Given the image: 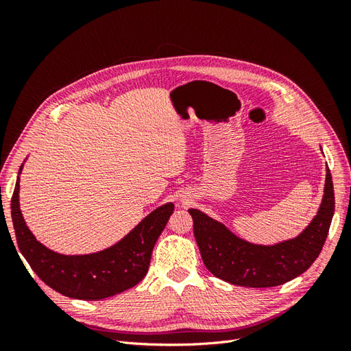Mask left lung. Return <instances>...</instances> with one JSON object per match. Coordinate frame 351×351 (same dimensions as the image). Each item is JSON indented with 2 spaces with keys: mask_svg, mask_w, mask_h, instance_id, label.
Instances as JSON below:
<instances>
[{
  "mask_svg": "<svg viewBox=\"0 0 351 351\" xmlns=\"http://www.w3.org/2000/svg\"><path fill=\"white\" fill-rule=\"evenodd\" d=\"M332 177L326 168L324 197L315 218L299 236L271 246L237 237L222 222L199 209H189L205 267L230 284L265 289L281 285L309 269L319 256L334 217Z\"/></svg>",
  "mask_w": 351,
  "mask_h": 351,
  "instance_id": "left-lung-1",
  "label": "left lung"
}]
</instances>
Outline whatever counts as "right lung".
Returning <instances> with one entry per match:
<instances>
[{
    "mask_svg": "<svg viewBox=\"0 0 351 351\" xmlns=\"http://www.w3.org/2000/svg\"><path fill=\"white\" fill-rule=\"evenodd\" d=\"M12 197V218L17 246L38 277L62 295L101 300L141 282L149 269L152 250L174 210L169 202L152 210L129 234L111 247L89 254H61L48 249L26 226L20 210V173Z\"/></svg>",
    "mask_w": 351,
    "mask_h": 351,
    "instance_id": "right-lung-1",
    "label": "right lung"
}]
</instances>
